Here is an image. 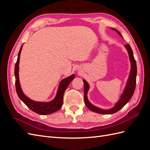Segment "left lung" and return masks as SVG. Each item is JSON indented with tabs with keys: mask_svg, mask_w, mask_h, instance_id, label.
I'll list each match as a JSON object with an SVG mask.
<instances>
[{
	"mask_svg": "<svg viewBox=\"0 0 150 150\" xmlns=\"http://www.w3.org/2000/svg\"><path fill=\"white\" fill-rule=\"evenodd\" d=\"M111 29L114 30L117 33V34L120 35V36L122 38V36L120 32L114 28H111ZM124 47L127 50L128 56H129V59L131 65L129 74L128 76V79L126 81V83L125 84V88L122 91V93L121 94L120 98L117 102L114 104L112 108L110 109H103L101 108H99L98 106H94L91 103L88 98V93L89 90L90 89V86L89 83L86 81L85 79H83L84 82V102L86 106L88 108V109L91 111L93 112L99 113V114H103V115H111L115 113L120 111L122 108H123L126 104L128 103L130 100L131 98H132L133 95L134 94L135 87H136V79H137V62L134 58V55L132 49L129 44L125 45Z\"/></svg>",
	"mask_w": 150,
	"mask_h": 150,
	"instance_id": "1",
	"label": "left lung"
}]
</instances>
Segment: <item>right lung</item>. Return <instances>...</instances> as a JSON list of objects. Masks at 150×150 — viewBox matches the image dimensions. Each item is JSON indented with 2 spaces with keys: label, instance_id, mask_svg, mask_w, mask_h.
Here are the masks:
<instances>
[{
  "label": "right lung",
  "instance_id": "1",
  "mask_svg": "<svg viewBox=\"0 0 150 150\" xmlns=\"http://www.w3.org/2000/svg\"><path fill=\"white\" fill-rule=\"evenodd\" d=\"M23 44H22V46L21 47L20 51L19 52V54H18L17 60L15 65L14 71V74L16 77V89L18 96H19L21 100L23 102L30 110L39 115H50L51 114V113H53L58 110H59L62 106L63 96H64L65 91L67 89V86L70 84V83L74 79L75 75L73 74L61 81V82L59 83V84L58 86V89L56 96L52 100L47 102H44L36 101L33 100V99H31L30 98L27 96L24 93V92L22 91L19 81V65L20 61L21 52L22 51V46H23Z\"/></svg>",
  "mask_w": 150,
  "mask_h": 150
}]
</instances>
